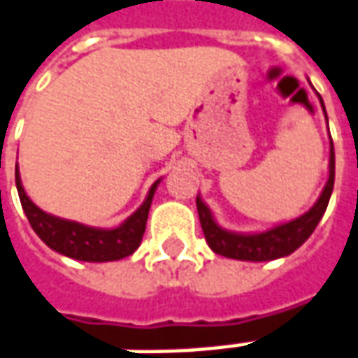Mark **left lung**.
Instances as JSON below:
<instances>
[{
	"instance_id": "obj_1",
	"label": "left lung",
	"mask_w": 358,
	"mask_h": 358,
	"mask_svg": "<svg viewBox=\"0 0 358 358\" xmlns=\"http://www.w3.org/2000/svg\"><path fill=\"white\" fill-rule=\"evenodd\" d=\"M322 106H324V102H322ZM334 180H336V155H334V143H331L329 178H327L326 187H324V192H322L316 205L310 209L308 213H304L299 219L279 224L271 231L259 232V234H234V232L222 231L221 227L213 221L207 205L197 197L196 203L199 222H201V229H203L205 240H207L209 248L213 250L215 254L232 257V259H246V262H267V259L289 256L299 246H302L308 240L310 234L314 232V229L318 227L322 215L326 213L329 197H331Z\"/></svg>"
}]
</instances>
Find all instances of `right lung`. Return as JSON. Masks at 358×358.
Wrapping results in <instances>:
<instances>
[{"label":"right lung","mask_w":358,"mask_h":358,"mask_svg":"<svg viewBox=\"0 0 358 358\" xmlns=\"http://www.w3.org/2000/svg\"><path fill=\"white\" fill-rule=\"evenodd\" d=\"M15 182H17V192H19L22 209L31 222L32 231L38 234L46 246L81 262H114V259H122L134 254L143 238L149 207L153 201L155 189L159 186V182H155L143 205L122 227L112 229V231H101V229L85 227L79 222L57 219L54 215L44 213L42 209H38L22 189L19 169H15Z\"/></svg>","instance_id":"right-lung-1"}]
</instances>
